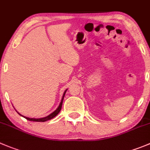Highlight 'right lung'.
I'll use <instances>...</instances> for the list:
<instances>
[{
	"label": "right lung",
	"mask_w": 150,
	"mask_h": 150,
	"mask_svg": "<svg viewBox=\"0 0 150 150\" xmlns=\"http://www.w3.org/2000/svg\"><path fill=\"white\" fill-rule=\"evenodd\" d=\"M67 90H65V91H64V92L63 97H62V101H61L60 104H59V107L57 108V109H56V110H55V111H53V113H51V114H50V115H48V116H47V117H43V118H40V119L28 118V117H24V116H22L21 114H19L18 112H17V113H18V114H20V116H22V117H24V118H25L26 120H29V121H33V122H46V121H47V120H51V119L54 118V117H56V116L58 114H59V112H60L61 109H62V103H63V100H64V97L65 93H66Z\"/></svg>",
	"instance_id": "right-lung-1"
}]
</instances>
